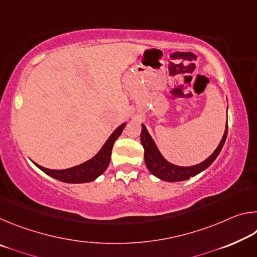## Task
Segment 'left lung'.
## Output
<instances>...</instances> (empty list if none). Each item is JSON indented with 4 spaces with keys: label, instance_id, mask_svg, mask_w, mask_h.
Returning <instances> with one entry per match:
<instances>
[{
    "label": "left lung",
    "instance_id": "8db88e82",
    "mask_svg": "<svg viewBox=\"0 0 257 257\" xmlns=\"http://www.w3.org/2000/svg\"><path fill=\"white\" fill-rule=\"evenodd\" d=\"M228 135V121L225 123L224 134L222 136V139L219 143V145L215 149V151L205 159L203 162L189 165V167H181V165L173 164L164 158L161 154L159 147L156 146L153 137L151 136L149 130L146 129L144 124L142 123V134H141V143L143 147H144V160L145 164L149 171L152 175L159 178L161 180L168 181V182H177V181H184L189 179L190 177H194L201 173L202 171L207 169L210 165L214 162V160L217 158V155L220 154L221 150L224 145L225 138Z\"/></svg>",
    "mask_w": 257,
    "mask_h": 257
}]
</instances>
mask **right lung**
I'll use <instances>...</instances> for the list:
<instances>
[{
	"label": "right lung",
	"instance_id": "add662e5",
	"mask_svg": "<svg viewBox=\"0 0 257 257\" xmlns=\"http://www.w3.org/2000/svg\"><path fill=\"white\" fill-rule=\"evenodd\" d=\"M127 122H123L113 132L110 137L106 139L104 145L101 147L96 154H95L92 159L85 161L84 163L75 165V167L63 169V170H52V169H47L42 167V165L35 163L38 169H41L43 172L46 175L54 178L56 180H60L62 182H67V184H85V182L94 181L95 179L104 173L108 167L111 160V153L113 149V144L118 139V137L122 133L123 128L125 127Z\"/></svg>",
	"mask_w": 257,
	"mask_h": 257
}]
</instances>
